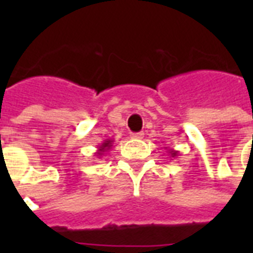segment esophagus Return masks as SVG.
I'll list each match as a JSON object with an SVG mask.
<instances>
[{
  "mask_svg": "<svg viewBox=\"0 0 253 253\" xmlns=\"http://www.w3.org/2000/svg\"><path fill=\"white\" fill-rule=\"evenodd\" d=\"M130 136H131V139H143L144 134H143V132H132Z\"/></svg>",
  "mask_w": 253,
  "mask_h": 253,
  "instance_id": "1",
  "label": "esophagus"
}]
</instances>
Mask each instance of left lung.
<instances>
[{"instance_id":"1","label":"left lung","mask_w":253,"mask_h":253,"mask_svg":"<svg viewBox=\"0 0 253 253\" xmlns=\"http://www.w3.org/2000/svg\"><path fill=\"white\" fill-rule=\"evenodd\" d=\"M167 150H168V155L170 158H176V156H178V151L172 150V148H167Z\"/></svg>"}]
</instances>
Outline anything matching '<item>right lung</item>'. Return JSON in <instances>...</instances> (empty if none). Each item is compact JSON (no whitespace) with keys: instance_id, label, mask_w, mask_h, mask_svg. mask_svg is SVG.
Returning a JSON list of instances; mask_svg holds the SVG:
<instances>
[{"instance_id":"obj_1","label":"right lung","mask_w":253,"mask_h":253,"mask_svg":"<svg viewBox=\"0 0 253 253\" xmlns=\"http://www.w3.org/2000/svg\"><path fill=\"white\" fill-rule=\"evenodd\" d=\"M113 139H106V140H103L102 143H101V146H98V150H97V152H95V155L97 156H102V155H105L106 152H109V150L111 148V146H113Z\"/></svg>"}]
</instances>
